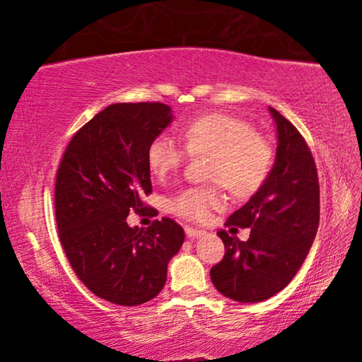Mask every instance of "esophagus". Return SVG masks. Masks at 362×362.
I'll list each match as a JSON object with an SVG mask.
<instances>
[{
  "mask_svg": "<svg viewBox=\"0 0 362 362\" xmlns=\"http://www.w3.org/2000/svg\"><path fill=\"white\" fill-rule=\"evenodd\" d=\"M185 233L189 240H196V238L199 236H204L206 231L204 230H198V228H193V226H185Z\"/></svg>",
  "mask_w": 362,
  "mask_h": 362,
  "instance_id": "esophagus-1",
  "label": "esophagus"
}]
</instances>
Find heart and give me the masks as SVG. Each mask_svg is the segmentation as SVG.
I'll return each mask as SVG.
<instances>
[{"instance_id": "heart-1", "label": "heart", "mask_w": 362, "mask_h": 362, "mask_svg": "<svg viewBox=\"0 0 362 362\" xmlns=\"http://www.w3.org/2000/svg\"><path fill=\"white\" fill-rule=\"evenodd\" d=\"M182 142L189 155H209L207 177L236 196L249 198L268 179L274 151L269 140L255 132L249 122L223 113L198 116L182 127ZM146 161L153 175L166 179L183 161L185 151L169 136H158L146 150ZM223 196L218 185L192 187L173 196L170 211L189 220H203L220 207Z\"/></svg>"}]
</instances>
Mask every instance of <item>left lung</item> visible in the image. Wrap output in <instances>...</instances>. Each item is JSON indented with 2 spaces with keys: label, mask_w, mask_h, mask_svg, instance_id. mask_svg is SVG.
I'll use <instances>...</instances> for the list:
<instances>
[{
  "label": "left lung",
  "mask_w": 362,
  "mask_h": 362,
  "mask_svg": "<svg viewBox=\"0 0 362 362\" xmlns=\"http://www.w3.org/2000/svg\"><path fill=\"white\" fill-rule=\"evenodd\" d=\"M269 113L278 131L272 173L225 223L250 228L249 240L217 231L225 255L211 268L216 289L243 303L262 302L291 283L320 225V180L313 155L289 119L272 107Z\"/></svg>",
  "instance_id": "left-lung-1"
}]
</instances>
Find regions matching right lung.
<instances>
[{
	"mask_svg": "<svg viewBox=\"0 0 362 362\" xmlns=\"http://www.w3.org/2000/svg\"><path fill=\"white\" fill-rule=\"evenodd\" d=\"M170 121V107L161 102L113 103L73 136L59 164L60 244L81 283L107 302L134 306L155 298L185 240L169 217L148 228L126 222L129 212L148 209L146 150Z\"/></svg>",
	"mask_w": 362,
	"mask_h": 362,
	"instance_id": "add662e5",
	"label": "right lung"
}]
</instances>
